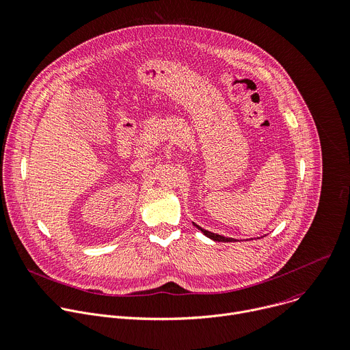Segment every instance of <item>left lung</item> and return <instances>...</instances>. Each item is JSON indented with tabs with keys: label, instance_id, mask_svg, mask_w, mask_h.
Wrapping results in <instances>:
<instances>
[{
	"label": "left lung",
	"instance_id": "obj_1",
	"mask_svg": "<svg viewBox=\"0 0 350 350\" xmlns=\"http://www.w3.org/2000/svg\"><path fill=\"white\" fill-rule=\"evenodd\" d=\"M194 226L198 228L206 238L213 239V241H215V242H232V241H234L232 238H225V237H221V235H218V234H213V232H209V230H205V229H202L201 226H198L197 224H194Z\"/></svg>",
	"mask_w": 350,
	"mask_h": 350
}]
</instances>
